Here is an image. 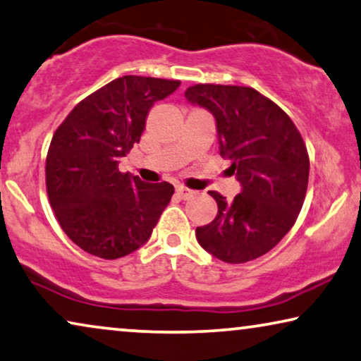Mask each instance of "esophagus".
<instances>
[{"label":"esophagus","instance_id":"34e87169","mask_svg":"<svg viewBox=\"0 0 361 361\" xmlns=\"http://www.w3.org/2000/svg\"><path fill=\"white\" fill-rule=\"evenodd\" d=\"M176 192H177V195H179V198H182V200H187V198H190L197 193L195 190L187 189V187H184V185H177Z\"/></svg>","mask_w":361,"mask_h":361}]
</instances>
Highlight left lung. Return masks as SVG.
Here are the masks:
<instances>
[{"mask_svg":"<svg viewBox=\"0 0 361 361\" xmlns=\"http://www.w3.org/2000/svg\"><path fill=\"white\" fill-rule=\"evenodd\" d=\"M185 97L213 114L219 154L233 161L243 187L233 202L210 192L218 213L195 229L197 241L223 262H249L274 249L300 215L310 179L306 145L293 120L252 87L195 85Z\"/></svg>","mask_w":361,"mask_h":361,"instance_id":"left-lung-1","label":"left lung"}]
</instances>
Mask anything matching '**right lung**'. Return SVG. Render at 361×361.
I'll list each match as a JSON object with an SVG mask.
<instances>
[{
    "mask_svg": "<svg viewBox=\"0 0 361 361\" xmlns=\"http://www.w3.org/2000/svg\"><path fill=\"white\" fill-rule=\"evenodd\" d=\"M180 81L117 78L82 99L56 128L45 163L50 205L76 245L101 259L132 254L148 241L171 202L169 182L146 184L118 171L156 101Z\"/></svg>",
    "mask_w": 361,
    "mask_h": 361,
    "instance_id": "obj_1",
    "label": "right lung"
}]
</instances>
